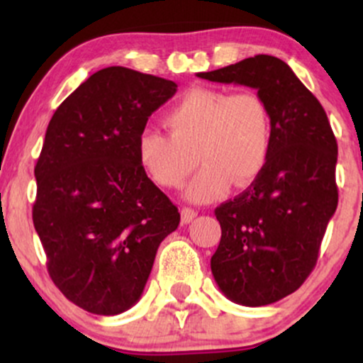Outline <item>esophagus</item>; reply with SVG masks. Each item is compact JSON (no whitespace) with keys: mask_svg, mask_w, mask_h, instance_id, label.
Returning a JSON list of instances; mask_svg holds the SVG:
<instances>
[{"mask_svg":"<svg viewBox=\"0 0 363 363\" xmlns=\"http://www.w3.org/2000/svg\"><path fill=\"white\" fill-rule=\"evenodd\" d=\"M198 216V211L193 210V208H182L181 210V220L182 223H191Z\"/></svg>","mask_w":363,"mask_h":363,"instance_id":"34e87169","label":"esophagus"}]
</instances>
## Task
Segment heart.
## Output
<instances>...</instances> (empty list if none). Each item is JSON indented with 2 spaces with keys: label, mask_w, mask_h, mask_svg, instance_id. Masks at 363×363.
Wrapping results in <instances>:
<instances>
[{
  "label": "heart",
  "mask_w": 363,
  "mask_h": 363,
  "mask_svg": "<svg viewBox=\"0 0 363 363\" xmlns=\"http://www.w3.org/2000/svg\"><path fill=\"white\" fill-rule=\"evenodd\" d=\"M164 126L169 135L155 129L141 133L140 162L164 189L181 187L196 160L201 162V170L186 189L193 203L222 198L232 182H252L272 148V114L261 95L251 90L186 91L164 114Z\"/></svg>",
  "instance_id": "obj_1"
}]
</instances>
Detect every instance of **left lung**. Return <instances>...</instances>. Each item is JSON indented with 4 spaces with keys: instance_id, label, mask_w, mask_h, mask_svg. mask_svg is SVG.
Instances as JSON below:
<instances>
[{
    "instance_id": "obj_1",
    "label": "left lung",
    "mask_w": 363,
    "mask_h": 363,
    "mask_svg": "<svg viewBox=\"0 0 363 363\" xmlns=\"http://www.w3.org/2000/svg\"><path fill=\"white\" fill-rule=\"evenodd\" d=\"M203 80L257 90L272 114V148L252 184L215 210L222 227L211 273L227 298L278 302L307 280L338 206V145L318 99L285 61L257 54Z\"/></svg>"
}]
</instances>
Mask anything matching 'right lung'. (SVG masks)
<instances>
[{
    "label": "right lung",
    "instance_id": "add662e5",
    "mask_svg": "<svg viewBox=\"0 0 363 363\" xmlns=\"http://www.w3.org/2000/svg\"><path fill=\"white\" fill-rule=\"evenodd\" d=\"M176 91L165 78L109 66L49 121L32 218L54 285L91 314L140 301L158 245L181 222L138 157L148 118Z\"/></svg>",
    "mask_w": 363,
    "mask_h": 363
}]
</instances>
